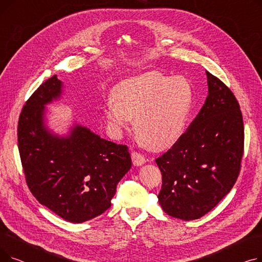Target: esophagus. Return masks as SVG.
Segmentation results:
<instances>
[{
  "label": "esophagus",
  "mask_w": 262,
  "mask_h": 262,
  "mask_svg": "<svg viewBox=\"0 0 262 262\" xmlns=\"http://www.w3.org/2000/svg\"><path fill=\"white\" fill-rule=\"evenodd\" d=\"M132 159H133V163L135 164V166H141V164H143L145 162L144 156L138 152L132 153Z\"/></svg>",
  "instance_id": "1"
}]
</instances>
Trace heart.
Listing matches in <instances>:
<instances>
[{"mask_svg": "<svg viewBox=\"0 0 262 262\" xmlns=\"http://www.w3.org/2000/svg\"><path fill=\"white\" fill-rule=\"evenodd\" d=\"M104 116L116 132L127 129L135 119L139 138L155 149L174 145L184 135L193 101L188 79L147 72L123 80L112 92Z\"/></svg>", "mask_w": 262, "mask_h": 262, "instance_id": "b5f03b06", "label": "heart"}]
</instances>
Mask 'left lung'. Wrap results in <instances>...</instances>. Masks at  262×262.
Instances as JSON below:
<instances>
[{
  "instance_id": "8db88e82",
  "label": "left lung",
  "mask_w": 262,
  "mask_h": 262,
  "mask_svg": "<svg viewBox=\"0 0 262 262\" xmlns=\"http://www.w3.org/2000/svg\"><path fill=\"white\" fill-rule=\"evenodd\" d=\"M208 96L187 132L155 161L162 174L158 202L167 214L190 221L219 204L235 185L243 156L240 105L222 80L206 71Z\"/></svg>"
}]
</instances>
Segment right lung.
Returning a JSON list of instances; mask_svg holds the SVG:
<instances>
[{
  "mask_svg": "<svg viewBox=\"0 0 262 262\" xmlns=\"http://www.w3.org/2000/svg\"><path fill=\"white\" fill-rule=\"evenodd\" d=\"M53 75L31 95L18 123V146L26 184L37 201L66 221L82 223L112 206L117 185L132 168L128 147L102 139L89 128L54 135L45 123L46 105L60 98Z\"/></svg>",
  "mask_w": 262,
  "mask_h": 262,
  "instance_id": "right-lung-1",
  "label": "right lung"
}]
</instances>
